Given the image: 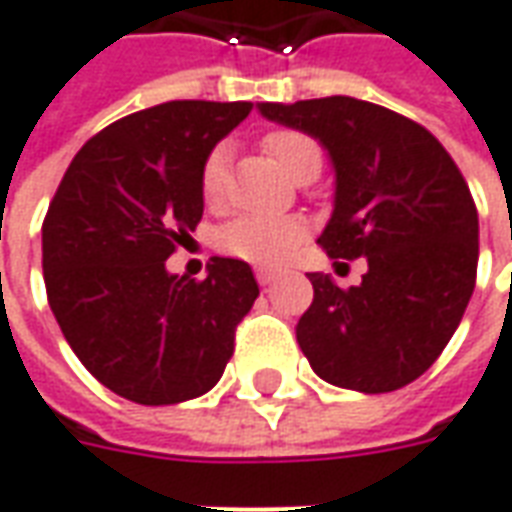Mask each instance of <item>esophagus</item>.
<instances>
[{
	"mask_svg": "<svg viewBox=\"0 0 512 512\" xmlns=\"http://www.w3.org/2000/svg\"><path fill=\"white\" fill-rule=\"evenodd\" d=\"M256 278H259V284H262V287H267V284H273V281H276V273H273V270H267V267H259V270H256Z\"/></svg>",
	"mask_w": 512,
	"mask_h": 512,
	"instance_id": "esophagus-1",
	"label": "esophagus"
}]
</instances>
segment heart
Here are the masks:
<instances>
[{
    "label": "heart",
    "instance_id": "b5f03b06",
    "mask_svg": "<svg viewBox=\"0 0 512 512\" xmlns=\"http://www.w3.org/2000/svg\"><path fill=\"white\" fill-rule=\"evenodd\" d=\"M262 147L292 181H301L315 169L320 172L323 153L306 133L287 128L270 130L262 139ZM225 183H228V150L214 147L200 169V195L209 206H220L225 197ZM301 239L303 225L290 217H236L222 225L217 245L222 253L242 262L278 264L301 245Z\"/></svg>",
    "mask_w": 512,
    "mask_h": 512
}]
</instances>
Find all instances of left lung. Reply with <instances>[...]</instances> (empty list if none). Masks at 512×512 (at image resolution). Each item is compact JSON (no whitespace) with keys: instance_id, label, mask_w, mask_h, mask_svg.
Wrapping results in <instances>:
<instances>
[{"instance_id":"1","label":"left lung","mask_w":512,"mask_h":512,"mask_svg":"<svg viewBox=\"0 0 512 512\" xmlns=\"http://www.w3.org/2000/svg\"><path fill=\"white\" fill-rule=\"evenodd\" d=\"M329 150L334 211L317 245L368 259L359 287L309 273L298 345L320 379L359 393L415 382L457 331L477 281L479 220L446 147L407 116L354 97L259 102Z\"/></svg>"}]
</instances>
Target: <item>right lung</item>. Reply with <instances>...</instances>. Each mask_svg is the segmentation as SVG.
<instances>
[{
    "mask_svg": "<svg viewBox=\"0 0 512 512\" xmlns=\"http://www.w3.org/2000/svg\"><path fill=\"white\" fill-rule=\"evenodd\" d=\"M253 102L172 100L91 136L49 203L41 250L49 309L86 370L161 407L209 393L259 298L248 262L214 256L203 281L167 259L203 217L200 169Z\"/></svg>",
    "mask_w": 512,
    "mask_h": 512,
    "instance_id": "add662e5",
    "label": "right lung"
}]
</instances>
